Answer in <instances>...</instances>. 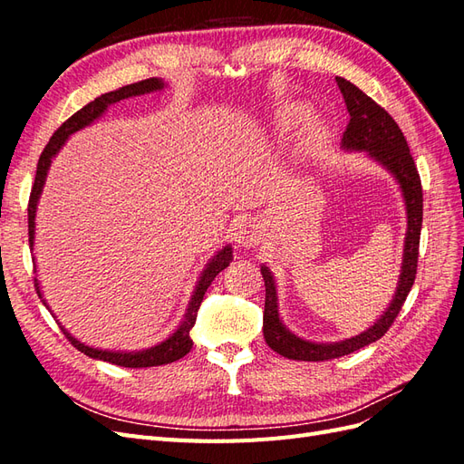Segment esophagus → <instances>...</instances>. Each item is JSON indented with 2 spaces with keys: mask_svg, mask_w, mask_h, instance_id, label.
<instances>
[{
  "mask_svg": "<svg viewBox=\"0 0 464 464\" xmlns=\"http://www.w3.org/2000/svg\"><path fill=\"white\" fill-rule=\"evenodd\" d=\"M234 237H236L237 246L251 247V246H256L259 242V228L251 220H244V222L237 224Z\"/></svg>",
  "mask_w": 464,
  "mask_h": 464,
  "instance_id": "34e87169",
  "label": "esophagus"
}]
</instances>
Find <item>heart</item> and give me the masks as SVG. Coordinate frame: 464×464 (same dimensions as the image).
Here are the masks:
<instances>
[{
	"mask_svg": "<svg viewBox=\"0 0 464 464\" xmlns=\"http://www.w3.org/2000/svg\"><path fill=\"white\" fill-rule=\"evenodd\" d=\"M302 114V110L298 106H288L278 114V123L280 128H286L288 123H292L294 120H298V116ZM323 137H325V125H323L319 120H307L304 123L302 130V137H300V147L302 150H312L315 149Z\"/></svg>",
	"mask_w": 464,
	"mask_h": 464,
	"instance_id": "obj_1",
	"label": "heart"
}]
</instances>
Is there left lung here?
I'll list each match as a JSON object with an SVG mask.
<instances>
[{
    "label": "left lung",
    "mask_w": 464,
    "mask_h": 464,
    "mask_svg": "<svg viewBox=\"0 0 464 464\" xmlns=\"http://www.w3.org/2000/svg\"><path fill=\"white\" fill-rule=\"evenodd\" d=\"M336 85H339L346 110L350 114V121L346 125V131L343 133V149L346 150H366L370 157L377 162H382L391 174L397 178L399 186L404 195L406 203V215H409V230H406L404 240V254H402V271L399 278V286L395 292L387 312L377 319L373 327L360 333L353 339H346L334 344H317L304 341L300 336L292 334L278 317V305H276V286L271 271L263 265L261 275L265 280V312H263V336L266 344H269L275 353L290 360H304V362H323L331 358H341L350 353L368 346L389 331L392 321L397 319L399 312L402 310V304L409 296V292L414 285L416 269H418V247H420V230H422V181L416 170L414 159L411 154L406 139L392 120L387 110L379 106L375 101L362 92L353 82L336 77Z\"/></svg>",
    "instance_id": "left-lung-1"
}]
</instances>
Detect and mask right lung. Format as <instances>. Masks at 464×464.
I'll list each match as a JSON object with an SVG mask.
<instances>
[{"label": "right lung", "instance_id": "add662e5", "mask_svg": "<svg viewBox=\"0 0 464 464\" xmlns=\"http://www.w3.org/2000/svg\"><path fill=\"white\" fill-rule=\"evenodd\" d=\"M162 87H164V82L160 79H157V77H152V79L133 82V85H128V87H121L118 91L106 92L102 96L94 98V101L89 102L87 106H82L79 111H75V114L69 118V120H65L58 128V131H55L50 137L48 145L44 147V150H42L40 159H38L34 186L31 189V199H29V244H31V249H33V244H34L36 203H38V198H40V193H42V188H44V179H46V174H48L52 157L62 149V145L65 143V139L72 135V133L85 128V125L92 123L110 104H116V102L123 101V98H130V96H139V94H145V92L160 91ZM232 259H234L232 257V247L227 246V247H222L218 254L208 261L207 269L203 271L198 286H195V292H193L189 307H188V314H186L184 321H181V325L178 327V331L172 336H168L164 343H160L157 346L141 350V353H108V350H98V348L85 346L82 343H79L77 339H73V336L69 334L63 327H62V331L67 336V341L72 343L77 350H81V353H85L89 358L104 360V362H110V363H116V366H121V368H152V366H162V363L176 362L179 358H184L191 350V346H193L189 331L195 325V319H198V310H199V305L203 302V296H205L207 288L210 286V283H213L215 276L222 269H227ZM34 288L38 292V296L42 298L36 278H34ZM42 302H44V300H42Z\"/></svg>", "mask_w": 464, "mask_h": 464}]
</instances>
